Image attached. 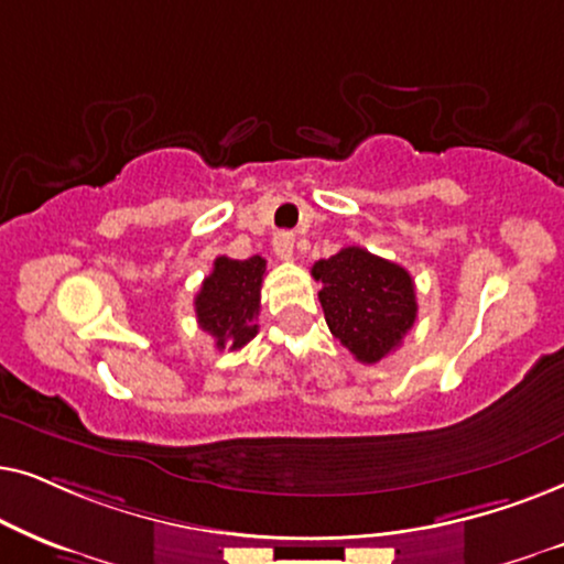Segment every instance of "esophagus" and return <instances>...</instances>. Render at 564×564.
<instances>
[{
    "instance_id": "obj_1",
    "label": "esophagus",
    "mask_w": 564,
    "mask_h": 564,
    "mask_svg": "<svg viewBox=\"0 0 564 564\" xmlns=\"http://www.w3.org/2000/svg\"><path fill=\"white\" fill-rule=\"evenodd\" d=\"M273 252L281 260L294 258V235H291V231H278L273 237Z\"/></svg>"
}]
</instances>
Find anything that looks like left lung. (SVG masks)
Here are the masks:
<instances>
[{
  "label": "left lung",
  "mask_w": 564,
  "mask_h": 564,
  "mask_svg": "<svg viewBox=\"0 0 564 564\" xmlns=\"http://www.w3.org/2000/svg\"><path fill=\"white\" fill-rule=\"evenodd\" d=\"M312 275L322 283L319 304L329 333L360 364H379L415 325V283L397 262L364 247H345L314 262Z\"/></svg>",
  "instance_id": "obj_1"
}]
</instances>
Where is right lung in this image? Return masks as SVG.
I'll list each match as a JSON object with an SVG mask.
<instances>
[{"instance_id": "1", "label": "right lung", "mask_w": 564, "mask_h": 564, "mask_svg": "<svg viewBox=\"0 0 564 564\" xmlns=\"http://www.w3.org/2000/svg\"><path fill=\"white\" fill-rule=\"evenodd\" d=\"M265 275V260L252 254L247 260H231L227 254L214 260V270L200 283L195 296L198 327L216 340V348L239 350L258 335L260 289Z\"/></svg>"}]
</instances>
